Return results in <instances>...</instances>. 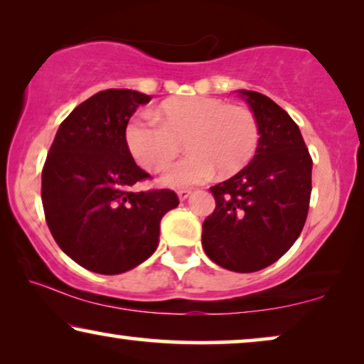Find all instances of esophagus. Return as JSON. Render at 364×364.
I'll return each instance as SVG.
<instances>
[{
	"label": "esophagus",
	"instance_id": "esophagus-1",
	"mask_svg": "<svg viewBox=\"0 0 364 364\" xmlns=\"http://www.w3.org/2000/svg\"><path fill=\"white\" fill-rule=\"evenodd\" d=\"M189 194H191L189 189H181V191H178V198H180V201H184V199L189 198Z\"/></svg>",
	"mask_w": 364,
	"mask_h": 364
}]
</instances>
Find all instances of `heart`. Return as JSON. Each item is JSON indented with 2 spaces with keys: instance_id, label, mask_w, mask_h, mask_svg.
Wrapping results in <instances>:
<instances>
[{
  "instance_id": "heart-1",
  "label": "heart",
  "mask_w": 364,
  "mask_h": 364,
  "mask_svg": "<svg viewBox=\"0 0 364 364\" xmlns=\"http://www.w3.org/2000/svg\"><path fill=\"white\" fill-rule=\"evenodd\" d=\"M259 122L247 107L228 105L213 97H178L129 122L127 145L135 160L150 171L165 168L176 156L180 140L189 155L163 173L170 188L204 183L216 170L228 176L250 161L259 145Z\"/></svg>"
}]
</instances>
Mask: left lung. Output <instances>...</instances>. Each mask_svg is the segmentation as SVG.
<instances>
[{
    "label": "left lung",
    "instance_id": "obj_1",
    "mask_svg": "<svg viewBox=\"0 0 364 364\" xmlns=\"http://www.w3.org/2000/svg\"><path fill=\"white\" fill-rule=\"evenodd\" d=\"M259 122L247 166L211 188L216 209L203 224V249L232 272H257L289 250L304 229L311 158L299 125L267 95L237 90Z\"/></svg>",
    "mask_w": 364,
    "mask_h": 364
}]
</instances>
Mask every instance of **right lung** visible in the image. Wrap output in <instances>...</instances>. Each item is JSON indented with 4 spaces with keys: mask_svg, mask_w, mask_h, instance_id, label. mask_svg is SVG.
<instances>
[{
    "mask_svg": "<svg viewBox=\"0 0 364 364\" xmlns=\"http://www.w3.org/2000/svg\"><path fill=\"white\" fill-rule=\"evenodd\" d=\"M150 95L107 89L60 124L43 170V206L49 231L64 254L87 270L127 272L155 252L161 218L175 209V191L135 193L148 178L133 160L125 130Z\"/></svg>",
    "mask_w": 364,
    "mask_h": 364,
    "instance_id": "add662e5",
    "label": "right lung"
}]
</instances>
